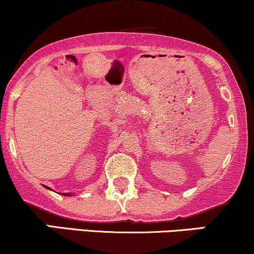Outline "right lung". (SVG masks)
I'll return each mask as SVG.
<instances>
[{
  "instance_id": "add662e5",
  "label": "right lung",
  "mask_w": 254,
  "mask_h": 254,
  "mask_svg": "<svg viewBox=\"0 0 254 254\" xmlns=\"http://www.w3.org/2000/svg\"><path fill=\"white\" fill-rule=\"evenodd\" d=\"M48 189H50V188H48ZM63 195H65V196H71V194H68V193H63Z\"/></svg>"
}]
</instances>
